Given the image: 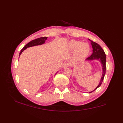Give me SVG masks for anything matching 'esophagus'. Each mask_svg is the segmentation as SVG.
Returning a JSON list of instances; mask_svg holds the SVG:
<instances>
[{
  "label": "esophagus",
  "mask_w": 123,
  "mask_h": 123,
  "mask_svg": "<svg viewBox=\"0 0 123 123\" xmlns=\"http://www.w3.org/2000/svg\"><path fill=\"white\" fill-rule=\"evenodd\" d=\"M70 66V63L69 62H66L64 63L63 65V68H68V67Z\"/></svg>",
  "instance_id": "esophagus-1"
}]
</instances>
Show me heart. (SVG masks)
I'll return each mask as SVG.
<instances>
[{
  "label": "heart",
  "mask_w": 123,
  "mask_h": 123,
  "mask_svg": "<svg viewBox=\"0 0 123 123\" xmlns=\"http://www.w3.org/2000/svg\"><path fill=\"white\" fill-rule=\"evenodd\" d=\"M68 49L74 51V59L75 61H82L88 56L90 51V47L87 43H81L75 40H70L68 44Z\"/></svg>",
  "instance_id": "b5f03b06"
}]
</instances>
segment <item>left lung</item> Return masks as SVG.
<instances>
[{
    "mask_svg": "<svg viewBox=\"0 0 123 123\" xmlns=\"http://www.w3.org/2000/svg\"><path fill=\"white\" fill-rule=\"evenodd\" d=\"M89 41H90L91 45L92 46V53L91 55L90 56H89L88 58L86 59L85 61H95V60H97V61H98L100 62L101 65V68H102V71H103V73H102V76L101 77V79L98 85L97 86L96 88L95 89L93 90L92 91H90L89 93L92 92L93 91L96 90L97 89L99 88L101 86L102 82H103V81L104 80V77H105V75L106 74V56L105 53V52L104 51L103 49L101 48V47L96 43L95 42H93L91 41L89 39H88Z\"/></svg>",
    "mask_w": 123,
    "mask_h": 123,
    "instance_id": "1",
    "label": "left lung"
}]
</instances>
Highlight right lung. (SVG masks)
Returning <instances> with one entry per match:
<instances>
[{
  "label": "right lung",
  "mask_w": 123,
  "mask_h": 123,
  "mask_svg": "<svg viewBox=\"0 0 123 123\" xmlns=\"http://www.w3.org/2000/svg\"><path fill=\"white\" fill-rule=\"evenodd\" d=\"M47 38H48L47 37H40V38L35 39V40H32V41H31V42H30L27 43L26 45L24 47V48H23L22 49V50L20 51V52L19 53V56L20 55V54H22V52L24 51L25 49H26L27 48H30V47L37 46V45H42V44H44V43H45V41L47 40ZM56 73L55 74H56Z\"/></svg>",
  "instance_id": "right-lung-1"
}]
</instances>
